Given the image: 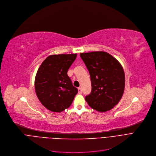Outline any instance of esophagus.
<instances>
[{"label":"esophagus","mask_w":156,"mask_h":156,"mask_svg":"<svg viewBox=\"0 0 156 156\" xmlns=\"http://www.w3.org/2000/svg\"><path fill=\"white\" fill-rule=\"evenodd\" d=\"M78 91H79V94L82 93V92H83L82 88H81V87H79V88H78Z\"/></svg>","instance_id":"obj_1"}]
</instances>
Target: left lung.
I'll return each mask as SVG.
<instances>
[{
  "label": "left lung",
  "mask_w": 156,
  "mask_h": 156,
  "mask_svg": "<svg viewBox=\"0 0 156 156\" xmlns=\"http://www.w3.org/2000/svg\"><path fill=\"white\" fill-rule=\"evenodd\" d=\"M90 72L92 90L85 100L92 108L107 112L121 99L125 87L122 66L115 58L104 51L80 53Z\"/></svg>",
  "instance_id": "obj_1"
}]
</instances>
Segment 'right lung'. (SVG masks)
Here are the masks:
<instances>
[{"instance_id": "right-lung-1", "label": "right lung", "mask_w": 156, "mask_h": 156, "mask_svg": "<svg viewBox=\"0 0 156 156\" xmlns=\"http://www.w3.org/2000/svg\"><path fill=\"white\" fill-rule=\"evenodd\" d=\"M76 57L77 54L50 55L37 72L36 94L42 104L52 112H60L68 108L78 93L67 75Z\"/></svg>"}]
</instances>
